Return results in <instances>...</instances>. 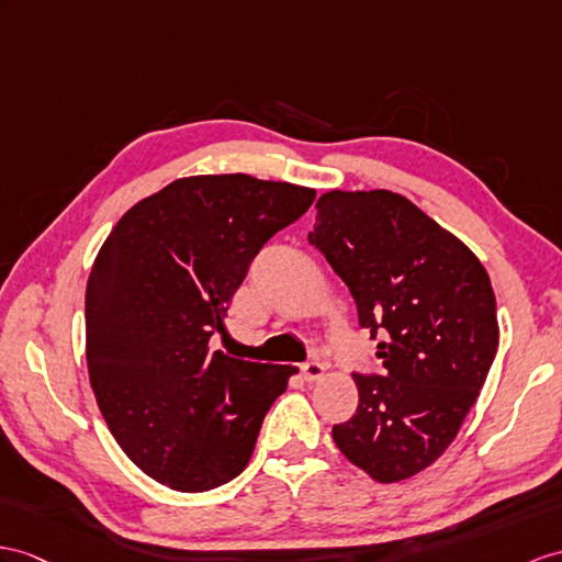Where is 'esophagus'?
Listing matches in <instances>:
<instances>
[{
    "label": "esophagus",
    "mask_w": 562,
    "mask_h": 562,
    "mask_svg": "<svg viewBox=\"0 0 562 562\" xmlns=\"http://www.w3.org/2000/svg\"><path fill=\"white\" fill-rule=\"evenodd\" d=\"M300 372H303V376L307 381H319L324 376V364L319 360H312V362L300 367Z\"/></svg>",
    "instance_id": "obj_1"
}]
</instances>
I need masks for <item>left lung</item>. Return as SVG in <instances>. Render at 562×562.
I'll return each instance as SVG.
<instances>
[{
    "label": "left lung",
    "instance_id": "obj_1",
    "mask_svg": "<svg viewBox=\"0 0 562 562\" xmlns=\"http://www.w3.org/2000/svg\"><path fill=\"white\" fill-rule=\"evenodd\" d=\"M310 243L384 334V372L352 374L360 403L334 441L374 482L415 476L453 443L498 348L496 295L476 255L391 190H328Z\"/></svg>",
    "mask_w": 562,
    "mask_h": 562
}]
</instances>
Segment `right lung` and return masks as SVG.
I'll return each mask as SVG.
<instances>
[{"label":"right lung","mask_w":562,"mask_h":562,"mask_svg":"<svg viewBox=\"0 0 562 562\" xmlns=\"http://www.w3.org/2000/svg\"><path fill=\"white\" fill-rule=\"evenodd\" d=\"M314 188L248 173L188 176L106 236L86 291L90 386L109 431L155 482L200 494L238 476L297 372L210 350L252 257Z\"/></svg>","instance_id":"add662e5"}]
</instances>
